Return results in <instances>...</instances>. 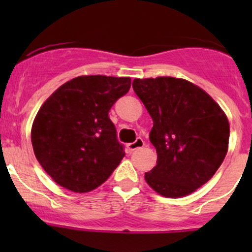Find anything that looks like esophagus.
I'll return each mask as SVG.
<instances>
[{
    "mask_svg": "<svg viewBox=\"0 0 252 252\" xmlns=\"http://www.w3.org/2000/svg\"><path fill=\"white\" fill-rule=\"evenodd\" d=\"M144 145H145L144 140H142L141 138H138L135 141L131 142V144H129L126 147H128V151H129V152H133V151H135V150L141 149V147H144Z\"/></svg>",
    "mask_w": 252,
    "mask_h": 252,
    "instance_id": "obj_1",
    "label": "esophagus"
}]
</instances>
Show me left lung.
I'll return each instance as SVG.
<instances>
[{"label":"left lung","mask_w":252,"mask_h":252,"mask_svg":"<svg viewBox=\"0 0 252 252\" xmlns=\"http://www.w3.org/2000/svg\"><path fill=\"white\" fill-rule=\"evenodd\" d=\"M133 89L154 122L149 138L157 163L145 180L164 197L191 194L215 175L227 155V116L205 90L185 79H134Z\"/></svg>","instance_id":"left-lung-1"}]
</instances>
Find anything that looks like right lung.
Instances as JSON below:
<instances>
[{
    "label": "right lung",
    "instance_id": "1",
    "mask_svg": "<svg viewBox=\"0 0 252 252\" xmlns=\"http://www.w3.org/2000/svg\"><path fill=\"white\" fill-rule=\"evenodd\" d=\"M129 77L81 75L61 85L32 122L34 154L45 172L74 192L96 189L124 151L108 112L130 89Z\"/></svg>",
    "mask_w": 252,
    "mask_h": 252
}]
</instances>
